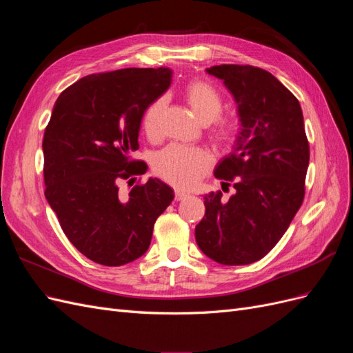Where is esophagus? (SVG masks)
<instances>
[{
	"label": "esophagus",
	"mask_w": 353,
	"mask_h": 353,
	"mask_svg": "<svg viewBox=\"0 0 353 353\" xmlns=\"http://www.w3.org/2000/svg\"><path fill=\"white\" fill-rule=\"evenodd\" d=\"M187 196H188L187 191H183V190H179V188H175V200H183V199H185Z\"/></svg>",
	"instance_id": "esophagus-1"
}]
</instances>
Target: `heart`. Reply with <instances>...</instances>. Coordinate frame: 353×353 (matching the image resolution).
<instances>
[{
	"label": "heart",
	"mask_w": 353,
	"mask_h": 353,
	"mask_svg": "<svg viewBox=\"0 0 353 353\" xmlns=\"http://www.w3.org/2000/svg\"><path fill=\"white\" fill-rule=\"evenodd\" d=\"M185 99L191 110L203 125L210 126V137L216 143H228L236 135V123L225 117H221L223 100L219 91L206 81H191L185 88ZM166 105V97L156 99L143 114V130L147 137L159 135L160 114ZM153 170L168 183L176 187L190 188L196 185L200 178L212 166V157L196 148L183 145H168L157 152L152 160Z\"/></svg>",
	"instance_id": "1"
}]
</instances>
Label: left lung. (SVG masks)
<instances>
[{
	"instance_id": "8db88e82",
	"label": "left lung",
	"mask_w": 353,
	"mask_h": 353,
	"mask_svg": "<svg viewBox=\"0 0 353 353\" xmlns=\"http://www.w3.org/2000/svg\"><path fill=\"white\" fill-rule=\"evenodd\" d=\"M206 72L232 94L240 131L213 172L234 183L236 194L228 201L221 191L203 197L196 241L218 263L249 265L280 241L302 206L309 165L303 113L294 95L261 68L221 65Z\"/></svg>"
}]
</instances>
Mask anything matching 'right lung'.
Returning <instances> with one entry per match:
<instances>
[{
	"label": "right lung",
	"mask_w": 353,
	"mask_h": 353,
	"mask_svg": "<svg viewBox=\"0 0 353 353\" xmlns=\"http://www.w3.org/2000/svg\"><path fill=\"white\" fill-rule=\"evenodd\" d=\"M172 81L168 68L88 74L63 91L46 128V199L69 241L88 259L121 266L143 256L154 222L174 200L157 178L119 194L117 183L145 174L131 160L145 109ZM131 181V179H130Z\"/></svg>",
	"instance_id": "obj_1"
}]
</instances>
